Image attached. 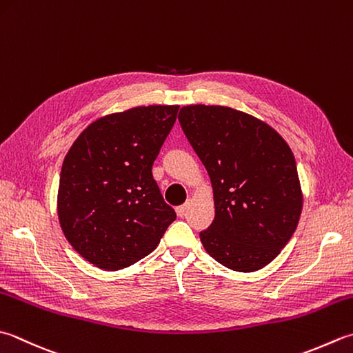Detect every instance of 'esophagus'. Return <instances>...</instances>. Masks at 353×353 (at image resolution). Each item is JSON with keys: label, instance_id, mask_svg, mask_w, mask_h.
Returning <instances> with one entry per match:
<instances>
[{"label": "esophagus", "instance_id": "1", "mask_svg": "<svg viewBox=\"0 0 353 353\" xmlns=\"http://www.w3.org/2000/svg\"><path fill=\"white\" fill-rule=\"evenodd\" d=\"M188 203H185V205H181V206H177L176 208V212H177V216L179 217H185V214H186V211H188Z\"/></svg>", "mask_w": 353, "mask_h": 353}]
</instances>
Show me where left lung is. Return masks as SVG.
<instances>
[{
  "label": "left lung",
  "instance_id": "1",
  "mask_svg": "<svg viewBox=\"0 0 353 353\" xmlns=\"http://www.w3.org/2000/svg\"><path fill=\"white\" fill-rule=\"evenodd\" d=\"M179 122L212 183L216 217L200 232L206 252L237 272L265 268L303 208L291 148L268 123L230 107L186 105Z\"/></svg>",
  "mask_w": 353,
  "mask_h": 353
}]
</instances>
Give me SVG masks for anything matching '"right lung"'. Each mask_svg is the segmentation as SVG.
<instances>
[{
    "mask_svg": "<svg viewBox=\"0 0 353 353\" xmlns=\"http://www.w3.org/2000/svg\"><path fill=\"white\" fill-rule=\"evenodd\" d=\"M177 110L148 105L99 117L68 150L59 177V223L73 250L96 268L134 265L176 220L151 168Z\"/></svg>",
    "mask_w": 353,
    "mask_h": 353,
    "instance_id": "1",
    "label": "right lung"
}]
</instances>
